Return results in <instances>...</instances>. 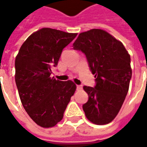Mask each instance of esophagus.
Wrapping results in <instances>:
<instances>
[{"label":"esophagus","instance_id":"esophagus-1","mask_svg":"<svg viewBox=\"0 0 147 147\" xmlns=\"http://www.w3.org/2000/svg\"><path fill=\"white\" fill-rule=\"evenodd\" d=\"M76 88H77V90H82V88H83V86H81V85H77Z\"/></svg>","mask_w":147,"mask_h":147}]
</instances>
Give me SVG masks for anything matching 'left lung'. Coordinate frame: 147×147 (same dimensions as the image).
<instances>
[{
    "mask_svg": "<svg viewBox=\"0 0 147 147\" xmlns=\"http://www.w3.org/2000/svg\"><path fill=\"white\" fill-rule=\"evenodd\" d=\"M73 48L86 55L96 78L94 87L83 86L89 96L83 105L86 118L103 125L114 120L123 105L131 79V57L122 42L101 29L79 34Z\"/></svg>",
    "mask_w": 147,
    "mask_h": 147,
    "instance_id": "obj_1",
    "label": "left lung"
}]
</instances>
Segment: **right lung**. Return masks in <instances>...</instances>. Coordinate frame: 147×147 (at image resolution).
Segmentation results:
<instances>
[{
  "instance_id": "1",
  "label": "right lung",
  "mask_w": 147,
  "mask_h": 147,
  "mask_svg": "<svg viewBox=\"0 0 147 147\" xmlns=\"http://www.w3.org/2000/svg\"><path fill=\"white\" fill-rule=\"evenodd\" d=\"M52 28L34 32L21 45L15 61V80L22 105L27 114L42 127H52L64 117L76 90V84L51 77L62 50L76 37Z\"/></svg>"
}]
</instances>
